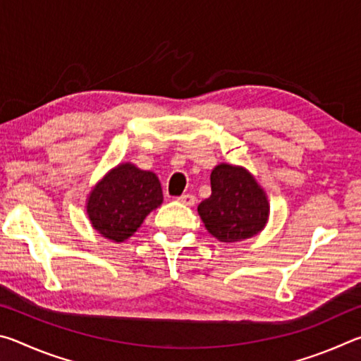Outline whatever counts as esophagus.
Returning <instances> with one entry per match:
<instances>
[{
  "label": "esophagus",
  "mask_w": 361,
  "mask_h": 361,
  "mask_svg": "<svg viewBox=\"0 0 361 361\" xmlns=\"http://www.w3.org/2000/svg\"><path fill=\"white\" fill-rule=\"evenodd\" d=\"M176 200H178V202H181V204H185V205H194L195 204V197L192 194H183Z\"/></svg>",
  "instance_id": "obj_1"
}]
</instances>
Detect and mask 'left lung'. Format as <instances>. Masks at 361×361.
<instances>
[{"label":"left lung","instance_id":"obj_1","mask_svg":"<svg viewBox=\"0 0 361 361\" xmlns=\"http://www.w3.org/2000/svg\"><path fill=\"white\" fill-rule=\"evenodd\" d=\"M212 195L197 212L207 231L219 242H240L264 229L267 195L247 169L219 164L210 175Z\"/></svg>","mask_w":361,"mask_h":361}]
</instances>
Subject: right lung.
Wrapping results in <instances>:
<instances>
[{"instance_id": "obj_1", "label": "right lung", "mask_w": 361, "mask_h": 361, "mask_svg": "<svg viewBox=\"0 0 361 361\" xmlns=\"http://www.w3.org/2000/svg\"><path fill=\"white\" fill-rule=\"evenodd\" d=\"M161 181L156 173L133 164H121L97 183L87 197L92 228L113 242H124L143 219L162 204Z\"/></svg>"}]
</instances>
